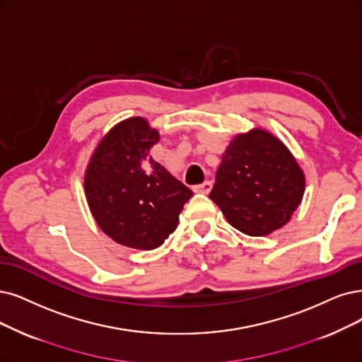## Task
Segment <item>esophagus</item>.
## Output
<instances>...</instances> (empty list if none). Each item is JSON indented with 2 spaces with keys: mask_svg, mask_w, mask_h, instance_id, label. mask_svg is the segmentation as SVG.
Segmentation results:
<instances>
[{
  "mask_svg": "<svg viewBox=\"0 0 362 362\" xmlns=\"http://www.w3.org/2000/svg\"><path fill=\"white\" fill-rule=\"evenodd\" d=\"M194 191L199 194H209L211 191V182H204L202 185L194 186Z\"/></svg>",
  "mask_w": 362,
  "mask_h": 362,
  "instance_id": "1",
  "label": "esophagus"
}]
</instances>
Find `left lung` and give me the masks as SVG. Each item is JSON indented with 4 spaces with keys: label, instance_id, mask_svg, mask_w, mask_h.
<instances>
[{
    "label": "left lung",
    "instance_id": "obj_1",
    "mask_svg": "<svg viewBox=\"0 0 362 362\" xmlns=\"http://www.w3.org/2000/svg\"><path fill=\"white\" fill-rule=\"evenodd\" d=\"M304 189V173L285 143L253 128L225 149L209 197L235 230L264 237L289 222Z\"/></svg>",
    "mask_w": 362,
    "mask_h": 362
}]
</instances>
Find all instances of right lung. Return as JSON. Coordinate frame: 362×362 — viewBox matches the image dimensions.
Wrapping results in <instances>:
<instances>
[{
	"label": "right lung",
	"instance_id": "add662e5",
	"mask_svg": "<svg viewBox=\"0 0 362 362\" xmlns=\"http://www.w3.org/2000/svg\"><path fill=\"white\" fill-rule=\"evenodd\" d=\"M158 129L144 117L115 125L93 151L85 195L93 219L113 242L140 250L163 245L177 228L192 191L151 156Z\"/></svg>",
	"mask_w": 362,
	"mask_h": 362
}]
</instances>
